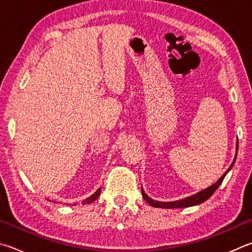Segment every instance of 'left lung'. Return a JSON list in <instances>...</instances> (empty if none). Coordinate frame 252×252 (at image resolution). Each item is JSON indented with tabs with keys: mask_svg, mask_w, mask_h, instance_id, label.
<instances>
[{
	"mask_svg": "<svg viewBox=\"0 0 252 252\" xmlns=\"http://www.w3.org/2000/svg\"><path fill=\"white\" fill-rule=\"evenodd\" d=\"M237 151H238V143H237ZM235 161H236V158L234 159V162L231 163V165L229 166V168H228V170L225 172V174H223V175L220 178H219V180L216 183H215L214 185L209 186L208 189L199 191V193L195 194L193 196H189V197H187V198L181 199V200H175V202H157V200H153L152 198H150L149 196L144 193L143 189H141L142 190V196H143V198L146 200V203H148L151 206H153V207H157V208H171L172 209V208L189 207V206L198 205L200 203L205 202V200H207L210 197V196H212L215 193V190H216L219 187V185H220L222 183L223 178H225V176L227 175V173L231 170L232 166H234Z\"/></svg>",
	"mask_w": 252,
	"mask_h": 252,
	"instance_id": "1",
	"label": "left lung"
}]
</instances>
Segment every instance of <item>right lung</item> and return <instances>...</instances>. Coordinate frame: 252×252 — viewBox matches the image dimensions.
Masks as SVG:
<instances>
[{
	"label": "right lung",
	"instance_id": "right-lung-1",
	"mask_svg": "<svg viewBox=\"0 0 252 252\" xmlns=\"http://www.w3.org/2000/svg\"><path fill=\"white\" fill-rule=\"evenodd\" d=\"M100 193H101V189H98V190L95 191L94 194H93L90 196V197H88L87 199H85L84 202H82V204L84 205H87V204H91V203H94L95 199H97L99 196H100Z\"/></svg>",
	"mask_w": 252,
	"mask_h": 252
}]
</instances>
